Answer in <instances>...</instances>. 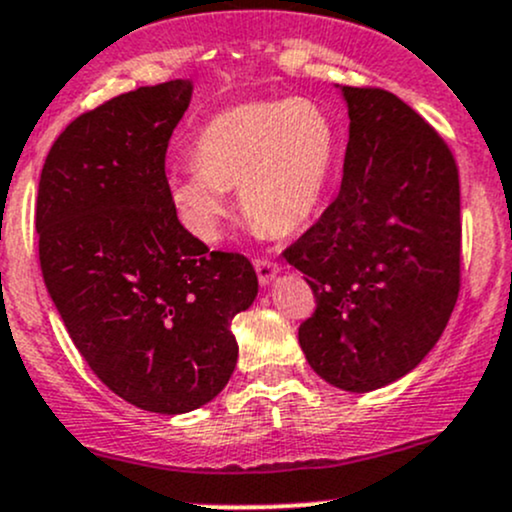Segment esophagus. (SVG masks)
Returning <instances> with one entry per match:
<instances>
[{
    "instance_id": "34e87169",
    "label": "esophagus",
    "mask_w": 512,
    "mask_h": 512,
    "mask_svg": "<svg viewBox=\"0 0 512 512\" xmlns=\"http://www.w3.org/2000/svg\"><path fill=\"white\" fill-rule=\"evenodd\" d=\"M255 272H257V279H260V284L267 286L274 282V277H277L279 272H282V267H279L277 262L260 257V260H255Z\"/></svg>"
}]
</instances>
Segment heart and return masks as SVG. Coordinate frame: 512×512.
<instances>
[{
  "mask_svg": "<svg viewBox=\"0 0 512 512\" xmlns=\"http://www.w3.org/2000/svg\"><path fill=\"white\" fill-rule=\"evenodd\" d=\"M340 133L318 101H245L196 131L194 170L167 177V199L201 243L221 238L228 189L260 228L294 233L316 216L333 182Z\"/></svg>",
  "mask_w": 512,
  "mask_h": 512,
  "instance_id": "obj_1",
  "label": "heart"
}]
</instances>
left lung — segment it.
<instances>
[{"label":"left lung","mask_w":512,"mask_h":512,"mask_svg":"<svg viewBox=\"0 0 512 512\" xmlns=\"http://www.w3.org/2000/svg\"><path fill=\"white\" fill-rule=\"evenodd\" d=\"M350 140L340 194L284 252L316 313L299 345L320 379L364 393L413 372L459 294V172L447 143L384 89L340 87Z\"/></svg>","instance_id":"left-lung-1"}]
</instances>
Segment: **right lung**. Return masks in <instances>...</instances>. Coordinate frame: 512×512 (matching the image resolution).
<instances>
[{"label": "right lung", "mask_w": 512, "mask_h": 512, "mask_svg": "<svg viewBox=\"0 0 512 512\" xmlns=\"http://www.w3.org/2000/svg\"><path fill=\"white\" fill-rule=\"evenodd\" d=\"M192 92L172 80L82 114L38 182V257L67 333L116 396L165 415L226 389L230 323L257 296L247 257L209 252L167 199V143Z\"/></svg>", "instance_id": "obj_1"}]
</instances>
